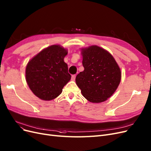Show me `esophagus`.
<instances>
[{
	"label": "esophagus",
	"mask_w": 151,
	"mask_h": 151,
	"mask_svg": "<svg viewBox=\"0 0 151 151\" xmlns=\"http://www.w3.org/2000/svg\"><path fill=\"white\" fill-rule=\"evenodd\" d=\"M76 77V75H72V81H75Z\"/></svg>",
	"instance_id": "1"
}]
</instances>
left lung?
Instances as JSON below:
<instances>
[{"instance_id": "1", "label": "left lung", "mask_w": 151, "mask_h": 151, "mask_svg": "<svg viewBox=\"0 0 151 151\" xmlns=\"http://www.w3.org/2000/svg\"><path fill=\"white\" fill-rule=\"evenodd\" d=\"M81 54L84 70L76 76L77 86L89 102L106 101L120 84V67L111 53L97 45L81 48Z\"/></svg>"}]
</instances>
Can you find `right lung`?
I'll list each match as a JSON object with an SVG mask.
<instances>
[{
  "label": "right lung",
  "instance_id": "1",
  "mask_svg": "<svg viewBox=\"0 0 151 151\" xmlns=\"http://www.w3.org/2000/svg\"><path fill=\"white\" fill-rule=\"evenodd\" d=\"M67 49L60 45H52L31 59L25 69V79L35 96L43 101L58 97L71 76L64 59Z\"/></svg>",
  "mask_w": 151,
  "mask_h": 151
}]
</instances>
